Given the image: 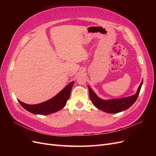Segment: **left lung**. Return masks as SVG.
<instances>
[{"label": "left lung", "mask_w": 156, "mask_h": 156, "mask_svg": "<svg viewBox=\"0 0 156 156\" xmlns=\"http://www.w3.org/2000/svg\"><path fill=\"white\" fill-rule=\"evenodd\" d=\"M143 81L138 88L137 91L134 95L124 98L112 99V100H104L99 98L91 88L88 87L90 98L93 105L98 109L108 113H117L124 111L129 108L136 101L143 84Z\"/></svg>", "instance_id": "obj_1"}]
</instances>
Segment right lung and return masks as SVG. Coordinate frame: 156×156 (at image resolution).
I'll list each match as a JSON object with an SVG mask.
<instances>
[{"mask_svg":"<svg viewBox=\"0 0 156 156\" xmlns=\"http://www.w3.org/2000/svg\"><path fill=\"white\" fill-rule=\"evenodd\" d=\"M74 84V81L62 89L58 94L45 102L36 105H29L18 100L21 105L30 112L35 115H50L56 111H58L64 107L66 102L69 98L71 90Z\"/></svg>","mask_w":156,"mask_h":156,"instance_id":"obj_1","label":"right lung"}]
</instances>
